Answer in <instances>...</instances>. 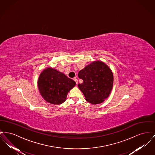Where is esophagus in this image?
<instances>
[{"label": "esophagus", "instance_id": "obj_1", "mask_svg": "<svg viewBox=\"0 0 155 155\" xmlns=\"http://www.w3.org/2000/svg\"><path fill=\"white\" fill-rule=\"evenodd\" d=\"M74 81L76 82V84L77 85L78 84V80L77 79V78H74Z\"/></svg>", "mask_w": 155, "mask_h": 155}]
</instances>
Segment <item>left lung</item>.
Listing matches in <instances>:
<instances>
[{"label":"left lung","mask_w":155,"mask_h":155,"mask_svg":"<svg viewBox=\"0 0 155 155\" xmlns=\"http://www.w3.org/2000/svg\"><path fill=\"white\" fill-rule=\"evenodd\" d=\"M78 77L83 80L78 87L87 102L93 104L103 102L110 94L113 74L110 68L101 61H95L81 70Z\"/></svg>","instance_id":"obj_1"}]
</instances>
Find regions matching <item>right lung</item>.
I'll return each instance as SVG.
<instances>
[{"label": "right lung", "instance_id": "right-lung-1", "mask_svg": "<svg viewBox=\"0 0 155 155\" xmlns=\"http://www.w3.org/2000/svg\"><path fill=\"white\" fill-rule=\"evenodd\" d=\"M76 83L56 69L48 67L41 73L38 86L45 100L53 104H60L66 99L68 92Z\"/></svg>", "mask_w": 155, "mask_h": 155}]
</instances>
